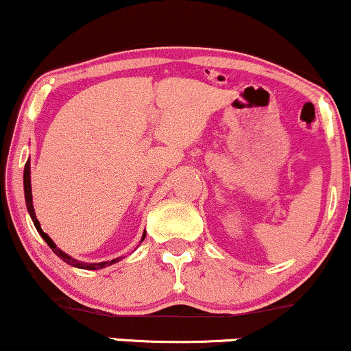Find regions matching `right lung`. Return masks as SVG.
<instances>
[{
	"instance_id": "right-lung-1",
	"label": "right lung",
	"mask_w": 351,
	"mask_h": 351,
	"mask_svg": "<svg viewBox=\"0 0 351 351\" xmlns=\"http://www.w3.org/2000/svg\"><path fill=\"white\" fill-rule=\"evenodd\" d=\"M24 193H25V202H27V210H29V214H30V219H32V221H34L35 228H37V232H38L40 234H42V238L45 239V241H47V245L51 247L53 252H55V254H56L58 257H60V259H63L66 264H69V265H74V267H79V269L97 270V269H104V267H106V265H112V264L118 263V261L121 259V257H118V259H113V261H106V263H97V264L79 263V261L73 259V257L68 256V254H66V252L61 251L60 247H56L55 243L51 241V238L48 237V234H47L45 232H43L42 228H40V223H38L37 217H35V210H34V206H32V188H30V160H27V163H25V167H24ZM144 238H145V234H144V237H143V239H141V241H144Z\"/></svg>"
}]
</instances>
